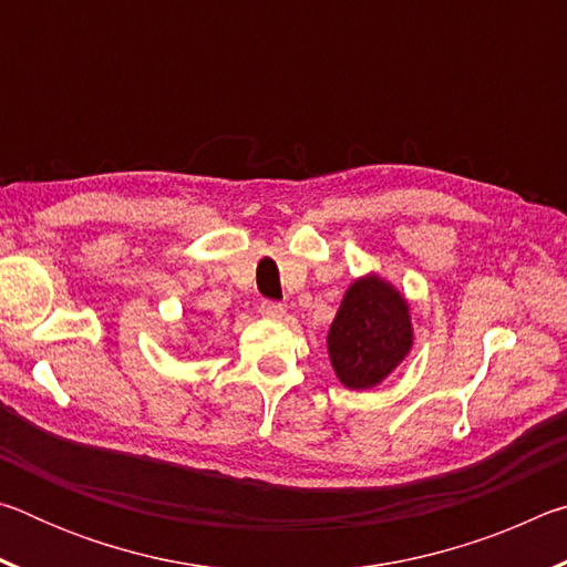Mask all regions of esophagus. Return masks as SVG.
Listing matches in <instances>:
<instances>
[{
  "label": "esophagus",
  "instance_id": "obj_1",
  "mask_svg": "<svg viewBox=\"0 0 567 567\" xmlns=\"http://www.w3.org/2000/svg\"><path fill=\"white\" fill-rule=\"evenodd\" d=\"M260 312H262V318H267V320H280V318H285V305L275 302V300H262Z\"/></svg>",
  "mask_w": 567,
  "mask_h": 567
}]
</instances>
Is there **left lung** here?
I'll return each mask as SVG.
<instances>
[{
	"instance_id": "8db88e82",
	"label": "left lung",
	"mask_w": 567,
	"mask_h": 567,
	"mask_svg": "<svg viewBox=\"0 0 567 567\" xmlns=\"http://www.w3.org/2000/svg\"><path fill=\"white\" fill-rule=\"evenodd\" d=\"M410 344L408 302L378 277L354 282L328 334L332 368L344 385L375 388L402 362Z\"/></svg>"
}]
</instances>
